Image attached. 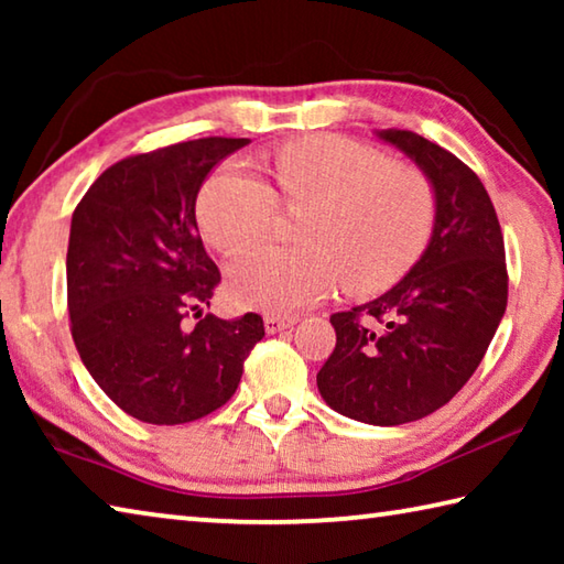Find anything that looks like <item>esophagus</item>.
Masks as SVG:
<instances>
[{
  "label": "esophagus",
  "instance_id": "34e87169",
  "mask_svg": "<svg viewBox=\"0 0 564 564\" xmlns=\"http://www.w3.org/2000/svg\"><path fill=\"white\" fill-rule=\"evenodd\" d=\"M295 316H279V313H269V316L263 318L265 323V333H281V330H289L295 326Z\"/></svg>",
  "mask_w": 564,
  "mask_h": 564
}]
</instances>
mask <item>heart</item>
<instances>
[{"label":"heart","mask_w":564,"mask_h":564,"mask_svg":"<svg viewBox=\"0 0 564 564\" xmlns=\"http://www.w3.org/2000/svg\"><path fill=\"white\" fill-rule=\"evenodd\" d=\"M279 194L238 161L206 181L198 228L231 253L269 234L285 204H313L301 238L308 246H253L228 263L231 299L248 308L291 313L336 289L378 293L413 269L435 226V191L423 171L343 137H308L271 156Z\"/></svg>","instance_id":"obj_1"}]
</instances>
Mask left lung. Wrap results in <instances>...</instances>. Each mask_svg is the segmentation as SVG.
<instances>
[{
  "label": "left lung",
  "mask_w": 564,
  "mask_h": 564,
  "mask_svg": "<svg viewBox=\"0 0 564 564\" xmlns=\"http://www.w3.org/2000/svg\"><path fill=\"white\" fill-rule=\"evenodd\" d=\"M425 171L435 228L420 261L376 301L333 313L318 390L340 415L403 425L443 408L480 366L508 305L498 214L470 166L415 131L378 133Z\"/></svg>",
  "instance_id": "1"
}]
</instances>
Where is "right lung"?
Returning a JSON list of instances; mask_svg holds the SVG:
<instances>
[{
	"label": "right lung",
	"mask_w": 564,
	"mask_h": 564,
	"mask_svg": "<svg viewBox=\"0 0 564 564\" xmlns=\"http://www.w3.org/2000/svg\"><path fill=\"white\" fill-rule=\"evenodd\" d=\"M248 139L206 137L117 161L74 208L66 251L72 338L97 386L151 425L191 423L236 393L265 330L259 313L202 316L221 283L196 226L212 169Z\"/></svg>",
	"instance_id": "add662e5"
}]
</instances>
